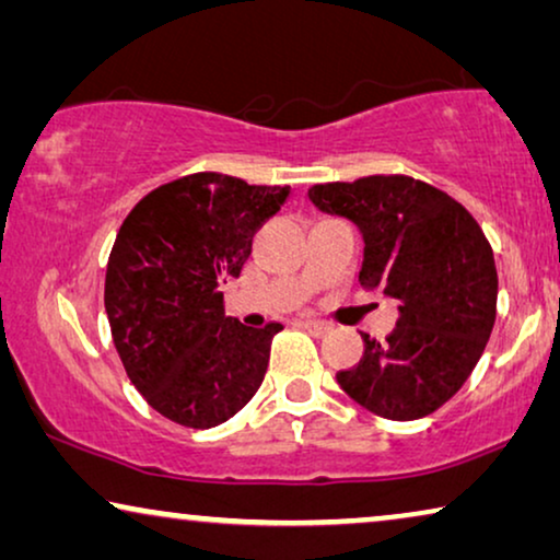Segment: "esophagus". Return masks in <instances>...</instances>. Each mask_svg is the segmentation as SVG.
Wrapping results in <instances>:
<instances>
[{
  "instance_id": "1",
  "label": "esophagus",
  "mask_w": 560,
  "mask_h": 560,
  "mask_svg": "<svg viewBox=\"0 0 560 560\" xmlns=\"http://www.w3.org/2000/svg\"><path fill=\"white\" fill-rule=\"evenodd\" d=\"M301 326H303V328H308V331H313V334H318V336H324V334L331 331V326H328L326 320H313V318H305V320H301Z\"/></svg>"
}]
</instances>
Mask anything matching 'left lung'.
Returning <instances> with one entry per match:
<instances>
[{
  "label": "left lung",
  "mask_w": 560,
  "mask_h": 560,
  "mask_svg": "<svg viewBox=\"0 0 560 560\" xmlns=\"http://www.w3.org/2000/svg\"><path fill=\"white\" fill-rule=\"evenodd\" d=\"M308 196L359 226V282L400 313L385 341L362 334L364 357L336 374L341 389L374 416H431L469 380L492 334L497 267L485 232L456 198L410 175L320 183Z\"/></svg>",
  "instance_id": "left-lung-1"
}]
</instances>
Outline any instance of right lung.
Masks as SVG:
<instances>
[{
	"label": "right lung",
	"mask_w": 560,
	"mask_h": 560,
	"mask_svg": "<svg viewBox=\"0 0 560 560\" xmlns=\"http://www.w3.org/2000/svg\"><path fill=\"white\" fill-rule=\"evenodd\" d=\"M288 196V186L194 173L150 190L119 226L104 285L114 347L132 385L173 423H224L262 385L282 326L226 316L219 285L240 278L252 236Z\"/></svg>",
	"instance_id": "add662e5"
}]
</instances>
